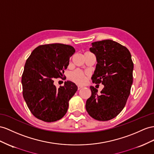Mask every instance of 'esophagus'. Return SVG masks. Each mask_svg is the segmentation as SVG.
I'll list each match as a JSON object with an SVG mask.
<instances>
[{
  "mask_svg": "<svg viewBox=\"0 0 154 154\" xmlns=\"http://www.w3.org/2000/svg\"><path fill=\"white\" fill-rule=\"evenodd\" d=\"M77 87H78V90H80L81 88H83V86H81V85H78V86H77Z\"/></svg>",
  "mask_w": 154,
  "mask_h": 154,
  "instance_id": "esophagus-1",
  "label": "esophagus"
}]
</instances>
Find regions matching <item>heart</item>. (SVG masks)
Listing matches in <instances>:
<instances>
[{
    "label": "heart",
    "mask_w": 154,
    "mask_h": 154,
    "mask_svg": "<svg viewBox=\"0 0 154 154\" xmlns=\"http://www.w3.org/2000/svg\"><path fill=\"white\" fill-rule=\"evenodd\" d=\"M69 79L75 83L79 85L84 84L88 79V75L82 72L79 69H77L74 72L70 73L69 75Z\"/></svg>",
    "instance_id": "b5f03b06"
}]
</instances>
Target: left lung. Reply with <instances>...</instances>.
Wrapping results in <instances>:
<instances>
[{"label": "left lung", "instance_id": "obj_1", "mask_svg": "<svg viewBox=\"0 0 154 154\" xmlns=\"http://www.w3.org/2000/svg\"><path fill=\"white\" fill-rule=\"evenodd\" d=\"M90 51L97 64L92 82L104 85L101 94L90 86L92 95L86 103L89 115L99 121L115 118L123 110L133 83V63L129 51L111 39L92 43Z\"/></svg>", "mask_w": 154, "mask_h": 154}]
</instances>
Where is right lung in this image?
I'll return each instance as SVG.
<instances>
[{"mask_svg": "<svg viewBox=\"0 0 154 154\" xmlns=\"http://www.w3.org/2000/svg\"><path fill=\"white\" fill-rule=\"evenodd\" d=\"M75 52L71 45L51 43L37 47L27 58L21 79L23 96L30 112L38 119L55 122L67 112L69 101L77 86L68 81L57 88L54 79L63 77Z\"/></svg>", "mask_w": 154, "mask_h": 154, "instance_id": "add662e5", "label": "right lung"}]
</instances>
